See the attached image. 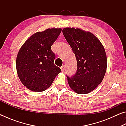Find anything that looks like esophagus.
<instances>
[{
  "label": "esophagus",
  "mask_w": 126,
  "mask_h": 126,
  "mask_svg": "<svg viewBox=\"0 0 126 126\" xmlns=\"http://www.w3.org/2000/svg\"><path fill=\"white\" fill-rule=\"evenodd\" d=\"M61 70H62V71H64V69H65V65H63L62 66V67H61Z\"/></svg>",
  "instance_id": "1"
}]
</instances>
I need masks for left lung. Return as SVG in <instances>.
Returning a JSON list of instances; mask_svg holds the SVG:
<instances>
[{"mask_svg":"<svg viewBox=\"0 0 126 126\" xmlns=\"http://www.w3.org/2000/svg\"><path fill=\"white\" fill-rule=\"evenodd\" d=\"M62 32L77 62L76 74L72 77L67 76L69 86L78 94L90 93L101 83L105 75L107 60L104 47L89 32L68 27Z\"/></svg>","mask_w":126,"mask_h":126,"instance_id":"left-lung-1","label":"left lung"}]
</instances>
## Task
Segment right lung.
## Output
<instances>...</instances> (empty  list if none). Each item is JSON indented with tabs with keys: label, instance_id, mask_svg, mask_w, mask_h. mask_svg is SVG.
Wrapping results in <instances>:
<instances>
[{
	"label": "right lung",
	"instance_id": "add662e5",
	"mask_svg": "<svg viewBox=\"0 0 126 126\" xmlns=\"http://www.w3.org/2000/svg\"><path fill=\"white\" fill-rule=\"evenodd\" d=\"M61 28H48L30 37L21 47L16 68L21 82L33 92H43L49 87L61 69L54 64L55 55L51 49Z\"/></svg>",
	"mask_w": 126,
	"mask_h": 126
}]
</instances>
